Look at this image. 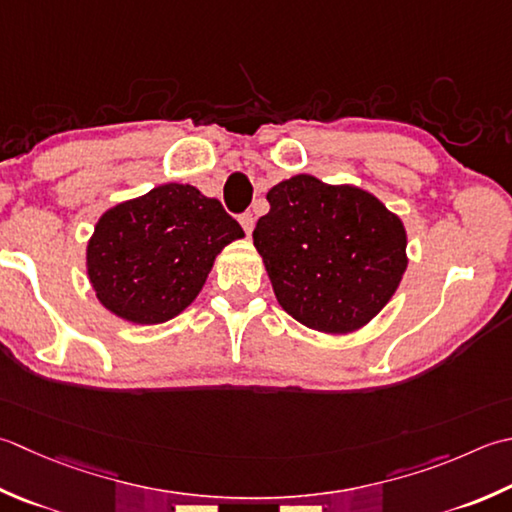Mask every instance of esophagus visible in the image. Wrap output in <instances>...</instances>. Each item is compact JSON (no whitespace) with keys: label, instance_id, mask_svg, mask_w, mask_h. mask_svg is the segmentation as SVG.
I'll use <instances>...</instances> for the list:
<instances>
[{"label":"esophagus","instance_id":"obj_1","mask_svg":"<svg viewBox=\"0 0 512 512\" xmlns=\"http://www.w3.org/2000/svg\"><path fill=\"white\" fill-rule=\"evenodd\" d=\"M239 224H242V228L246 230V235L253 233V226H255L253 213H242V215H239Z\"/></svg>","mask_w":512,"mask_h":512}]
</instances>
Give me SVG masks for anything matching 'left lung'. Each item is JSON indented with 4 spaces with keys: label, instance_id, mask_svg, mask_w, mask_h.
<instances>
[{
    "label": "left lung",
    "instance_id": "left-lung-1",
    "mask_svg": "<svg viewBox=\"0 0 512 512\" xmlns=\"http://www.w3.org/2000/svg\"><path fill=\"white\" fill-rule=\"evenodd\" d=\"M253 244L288 315L350 333L393 297L406 270V230L377 197L295 175L268 190Z\"/></svg>",
    "mask_w": 512,
    "mask_h": 512
}]
</instances>
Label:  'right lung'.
Segmentation results:
<instances>
[{
  "instance_id": "obj_1",
  "label": "right lung",
  "mask_w": 512,
  "mask_h": 512,
  "mask_svg": "<svg viewBox=\"0 0 512 512\" xmlns=\"http://www.w3.org/2000/svg\"><path fill=\"white\" fill-rule=\"evenodd\" d=\"M244 230L195 186L164 184L106 210L88 242V277L110 313L162 324L193 302L215 255Z\"/></svg>"
}]
</instances>
